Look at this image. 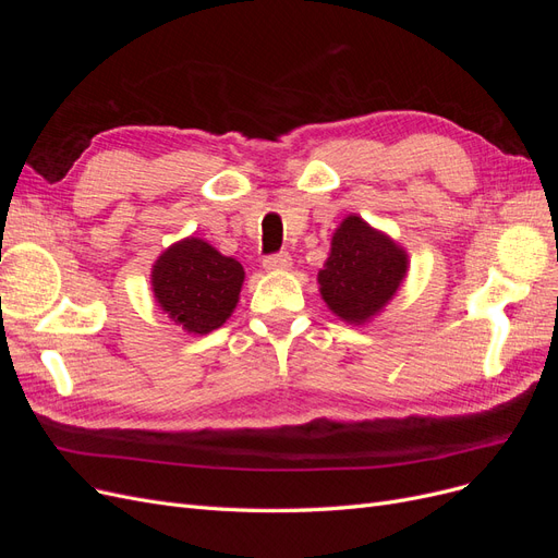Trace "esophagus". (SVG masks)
<instances>
[{"label": "esophagus", "instance_id": "obj_1", "mask_svg": "<svg viewBox=\"0 0 558 558\" xmlns=\"http://www.w3.org/2000/svg\"><path fill=\"white\" fill-rule=\"evenodd\" d=\"M263 267L269 269V272H279V269H289L291 267V253L289 251H279V253H269L263 260Z\"/></svg>", "mask_w": 558, "mask_h": 558}]
</instances>
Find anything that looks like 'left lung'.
<instances>
[{"mask_svg":"<svg viewBox=\"0 0 558 558\" xmlns=\"http://www.w3.org/2000/svg\"><path fill=\"white\" fill-rule=\"evenodd\" d=\"M408 272V256L363 218L349 216L332 238L330 258L318 272L326 305L349 324L375 316Z\"/></svg>","mask_w":558,"mask_h":558,"instance_id":"1","label":"left lung"}]
</instances>
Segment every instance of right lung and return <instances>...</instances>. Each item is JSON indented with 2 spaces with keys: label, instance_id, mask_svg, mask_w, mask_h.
<instances>
[{
  "label": "right lung",
  "instance_id": "right-lung-1",
  "mask_svg": "<svg viewBox=\"0 0 558 558\" xmlns=\"http://www.w3.org/2000/svg\"><path fill=\"white\" fill-rule=\"evenodd\" d=\"M160 307L189 332L207 335L226 324L244 281V267L202 240H183L154 265Z\"/></svg>",
  "mask_w": 558,
  "mask_h": 558
}]
</instances>
